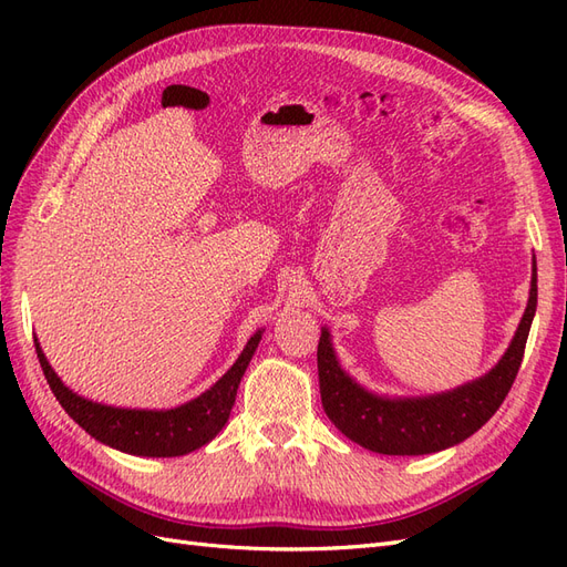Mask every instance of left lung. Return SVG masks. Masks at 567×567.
<instances>
[{
	"mask_svg": "<svg viewBox=\"0 0 567 567\" xmlns=\"http://www.w3.org/2000/svg\"><path fill=\"white\" fill-rule=\"evenodd\" d=\"M535 310L537 265L532 274L527 310L502 362L480 381L419 400H385L359 388L338 367L329 331L323 329L317 348V367L326 416L352 442L388 456L431 454L463 442L480 431L506 400L523 362Z\"/></svg>",
	"mask_w": 567,
	"mask_h": 567,
	"instance_id": "1",
	"label": "left lung"
}]
</instances>
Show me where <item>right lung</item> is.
I'll return each mask as SVG.
<instances>
[{"label":"right lung","instance_id":"right-lung-1","mask_svg":"<svg viewBox=\"0 0 567 567\" xmlns=\"http://www.w3.org/2000/svg\"><path fill=\"white\" fill-rule=\"evenodd\" d=\"M260 338L262 331H257L248 340L241 357L236 359V364L208 392H203L200 398L188 404L167 411L115 409L84 400L61 383L54 369L49 367L38 340L35 352L44 379L59 404L65 409V414L94 440L134 456H184L208 444L225 427L236 400L238 383L244 379Z\"/></svg>","mask_w":567,"mask_h":567}]
</instances>
